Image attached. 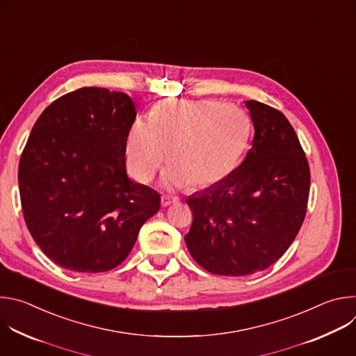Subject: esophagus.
Here are the masks:
<instances>
[{"label": "esophagus", "instance_id": "esophagus-1", "mask_svg": "<svg viewBox=\"0 0 356 356\" xmlns=\"http://www.w3.org/2000/svg\"><path fill=\"white\" fill-rule=\"evenodd\" d=\"M176 201H177V198H175V197L162 195V198H161V204H162V207H168V206H170V204H175Z\"/></svg>", "mask_w": 356, "mask_h": 356}]
</instances>
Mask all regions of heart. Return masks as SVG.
I'll list each match as a JSON object with an SVG mask.
<instances>
[{"instance_id": "obj_1", "label": "heart", "mask_w": 356, "mask_h": 356, "mask_svg": "<svg viewBox=\"0 0 356 356\" xmlns=\"http://www.w3.org/2000/svg\"><path fill=\"white\" fill-rule=\"evenodd\" d=\"M249 138L250 120L234 104L168 98L154 107L149 120L134 121L125 143L127 168L135 180L147 183L168 150L166 187H210L235 170Z\"/></svg>"}]
</instances>
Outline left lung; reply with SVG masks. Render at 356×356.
<instances>
[{
  "label": "left lung",
  "mask_w": 356,
  "mask_h": 356,
  "mask_svg": "<svg viewBox=\"0 0 356 356\" xmlns=\"http://www.w3.org/2000/svg\"><path fill=\"white\" fill-rule=\"evenodd\" d=\"M245 106L255 135L243 162L186 200L193 213L184 236L190 255L221 276H246L273 265L307 211L310 168L293 127L259 101Z\"/></svg>",
  "instance_id": "obj_1"
}]
</instances>
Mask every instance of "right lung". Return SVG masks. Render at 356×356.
<instances>
[{
    "label": "right lung",
    "mask_w": 356,
    "mask_h": 356,
    "mask_svg": "<svg viewBox=\"0 0 356 356\" xmlns=\"http://www.w3.org/2000/svg\"><path fill=\"white\" fill-rule=\"evenodd\" d=\"M135 118L128 94L83 87L54 101L35 122L19 161L21 204L32 238L56 265L114 269L159 211V193L127 175Z\"/></svg>",
    "instance_id": "right-lung-1"
}]
</instances>
